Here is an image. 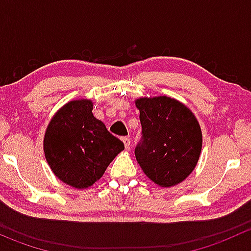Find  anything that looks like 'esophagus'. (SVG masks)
<instances>
[{"label":"esophagus","mask_w":251,"mask_h":251,"mask_svg":"<svg viewBox=\"0 0 251 251\" xmlns=\"http://www.w3.org/2000/svg\"><path fill=\"white\" fill-rule=\"evenodd\" d=\"M123 142H124V144H125V148L126 149L130 148V144H131L130 137H123Z\"/></svg>","instance_id":"1"}]
</instances>
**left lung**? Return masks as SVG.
Returning <instances> with one entry per match:
<instances>
[{
	"mask_svg": "<svg viewBox=\"0 0 251 251\" xmlns=\"http://www.w3.org/2000/svg\"><path fill=\"white\" fill-rule=\"evenodd\" d=\"M142 137L135 155L143 173L161 187L183 181L201 151V131L191 110L170 97L140 98Z\"/></svg>",
	"mask_w": 251,
	"mask_h": 251,
	"instance_id": "left-lung-1",
	"label": "left lung"
}]
</instances>
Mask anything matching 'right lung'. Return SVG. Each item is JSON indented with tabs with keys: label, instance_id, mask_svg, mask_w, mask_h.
<instances>
[{
	"label": "right lung",
	"instance_id": "1",
	"mask_svg": "<svg viewBox=\"0 0 251 251\" xmlns=\"http://www.w3.org/2000/svg\"><path fill=\"white\" fill-rule=\"evenodd\" d=\"M92 102L65 104L50 120L44 141L48 165L59 179L75 188H87L104 174L124 143L92 114Z\"/></svg>",
	"mask_w": 251,
	"mask_h": 251
}]
</instances>
